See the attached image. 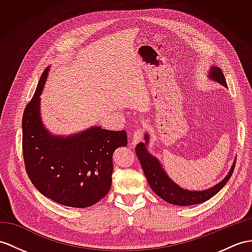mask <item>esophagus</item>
Segmentation results:
<instances>
[{
	"instance_id": "esophagus-1",
	"label": "esophagus",
	"mask_w": 252,
	"mask_h": 252,
	"mask_svg": "<svg viewBox=\"0 0 252 252\" xmlns=\"http://www.w3.org/2000/svg\"><path fill=\"white\" fill-rule=\"evenodd\" d=\"M143 134H144L143 128H138V129L134 130V132L132 134V139H131V144H133V145L138 144L140 141L142 140Z\"/></svg>"
}]
</instances>
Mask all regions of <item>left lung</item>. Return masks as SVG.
<instances>
[{
  "instance_id": "8db88e82",
  "label": "left lung",
  "mask_w": 252,
  "mask_h": 252,
  "mask_svg": "<svg viewBox=\"0 0 252 252\" xmlns=\"http://www.w3.org/2000/svg\"><path fill=\"white\" fill-rule=\"evenodd\" d=\"M208 77L211 78V80H214V81H216L226 88L225 78L223 76L222 70L219 67L212 66L210 72H208ZM144 138L145 143L140 142L136 146V154L141 162V167L143 169L146 180L149 182L153 191L158 197H160L162 200L168 202L170 204L179 206H189L203 203V202L210 200L221 190V188L228 183L233 171H234L235 161L233 162L228 175L221 182L216 184V185L211 188L205 190H198V191L197 190H188L182 188L171 180L169 175L165 173L160 161L156 157L150 154L149 151H147L146 145L150 140L149 134L145 133Z\"/></svg>"
}]
</instances>
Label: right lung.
<instances>
[{"mask_svg":"<svg viewBox=\"0 0 252 252\" xmlns=\"http://www.w3.org/2000/svg\"><path fill=\"white\" fill-rule=\"evenodd\" d=\"M49 67L22 116V150L27 173L40 193L59 204L89 207L109 192L114 151L127 145L125 130L99 126L71 136H55L42 124L40 94Z\"/></svg>","mask_w":252,"mask_h":252,"instance_id":"obj_1","label":"right lung"}]
</instances>
